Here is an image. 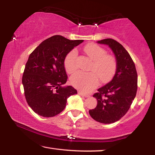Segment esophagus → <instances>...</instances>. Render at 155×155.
I'll use <instances>...</instances> for the list:
<instances>
[{
  "label": "esophagus",
  "instance_id": "34e87169",
  "mask_svg": "<svg viewBox=\"0 0 155 155\" xmlns=\"http://www.w3.org/2000/svg\"><path fill=\"white\" fill-rule=\"evenodd\" d=\"M78 94H79L80 96H83V97H85V98H87V97L89 96V95H87V94H83L82 92H80V91H78Z\"/></svg>",
  "mask_w": 155,
  "mask_h": 155
}]
</instances>
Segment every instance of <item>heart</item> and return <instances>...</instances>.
Segmentation results:
<instances>
[{
    "instance_id": "1",
    "label": "heart",
    "mask_w": 155,
    "mask_h": 155,
    "mask_svg": "<svg viewBox=\"0 0 155 155\" xmlns=\"http://www.w3.org/2000/svg\"><path fill=\"white\" fill-rule=\"evenodd\" d=\"M84 51L93 60L90 72H78L70 77L73 87L84 93H87L98 85V77L106 82L111 78L116 69V60L111 54H107L103 47L96 44H88L84 46ZM78 52L76 49L70 51L64 59V67L68 73L72 74L77 70Z\"/></svg>"
}]
</instances>
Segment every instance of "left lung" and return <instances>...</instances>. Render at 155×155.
Returning <instances> with one entry per match:
<instances>
[{"mask_svg": "<svg viewBox=\"0 0 155 155\" xmlns=\"http://www.w3.org/2000/svg\"><path fill=\"white\" fill-rule=\"evenodd\" d=\"M98 43L107 44L114 52L116 71L111 81L93 95L98 104L89 114L97 122L111 124L121 119L130 109L137 94V73L132 58L121 44L111 38Z\"/></svg>", "mask_w": 155, "mask_h": 155, "instance_id": "left-lung-1", "label": "left lung"}]
</instances>
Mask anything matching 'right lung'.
Returning <instances> with one entry per match:
<instances>
[{
	"label": "right lung",
	"mask_w": 155,
	"mask_h": 155,
	"mask_svg": "<svg viewBox=\"0 0 155 155\" xmlns=\"http://www.w3.org/2000/svg\"><path fill=\"white\" fill-rule=\"evenodd\" d=\"M83 41L54 35L30 54L22 81L26 101L36 114L46 117L55 116L65 109L68 97L77 94L72 86L61 85L68 79L65 57Z\"/></svg>",
	"instance_id": "obj_1"
}]
</instances>
